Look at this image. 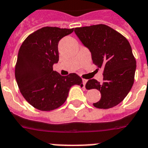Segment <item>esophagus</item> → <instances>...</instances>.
<instances>
[{
	"mask_svg": "<svg viewBox=\"0 0 148 148\" xmlns=\"http://www.w3.org/2000/svg\"><path fill=\"white\" fill-rule=\"evenodd\" d=\"M82 81H83V85H84V88L85 87V84L87 83V80L86 79H82Z\"/></svg>",
	"mask_w": 148,
	"mask_h": 148,
	"instance_id": "34e87169",
	"label": "esophagus"
}]
</instances>
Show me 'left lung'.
<instances>
[{"label":"left lung","mask_w":148,"mask_h":148,"mask_svg":"<svg viewBox=\"0 0 148 148\" xmlns=\"http://www.w3.org/2000/svg\"><path fill=\"white\" fill-rule=\"evenodd\" d=\"M74 32L90 50L93 63L103 67V81L95 79L87 82L88 90H100L101 97L93 103L95 108L108 109L121 102L134 81L136 60L126 38L105 24L76 27Z\"/></svg>","instance_id":"1"}]
</instances>
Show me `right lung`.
Listing matches in <instances>:
<instances>
[{"instance_id":"1","label":"right lung","mask_w":148,"mask_h":148,"mask_svg":"<svg viewBox=\"0 0 148 148\" xmlns=\"http://www.w3.org/2000/svg\"><path fill=\"white\" fill-rule=\"evenodd\" d=\"M73 31L74 28L45 27L31 34L20 47L15 78L23 97L36 109H57L66 101L72 86H83L75 73L61 76L53 70L59 60V40Z\"/></svg>"}]
</instances>
